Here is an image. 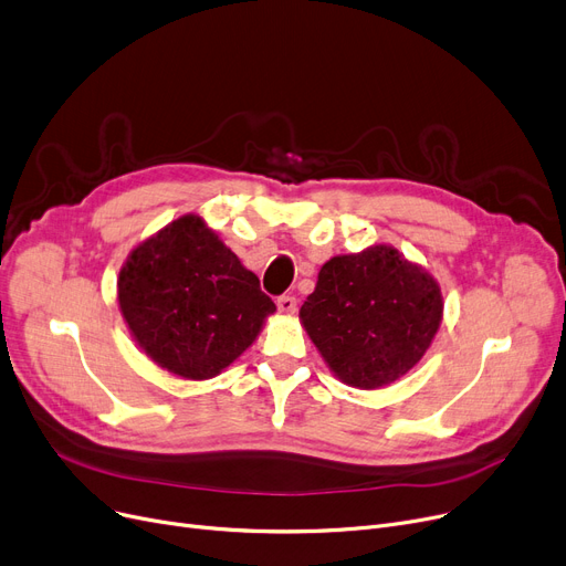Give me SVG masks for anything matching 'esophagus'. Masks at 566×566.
I'll return each instance as SVG.
<instances>
[{
    "label": "esophagus",
    "instance_id": "obj_1",
    "mask_svg": "<svg viewBox=\"0 0 566 566\" xmlns=\"http://www.w3.org/2000/svg\"><path fill=\"white\" fill-rule=\"evenodd\" d=\"M295 307H298V301L293 298V295H282V298H277V310H280V314H293L295 312Z\"/></svg>",
    "mask_w": 566,
    "mask_h": 566
}]
</instances>
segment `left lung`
I'll return each mask as SVG.
<instances>
[{
	"label": "left lung",
	"mask_w": 566,
	"mask_h": 566,
	"mask_svg": "<svg viewBox=\"0 0 566 566\" xmlns=\"http://www.w3.org/2000/svg\"><path fill=\"white\" fill-rule=\"evenodd\" d=\"M442 310L440 284L427 268L392 245H371L321 265L301 323L344 385L378 390L424 358Z\"/></svg>",
	"instance_id": "obj_1"
}]
</instances>
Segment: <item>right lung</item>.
<instances>
[{"instance_id":"right-lung-1","label":"right lung","mask_w":566,"mask_h":566,"mask_svg":"<svg viewBox=\"0 0 566 566\" xmlns=\"http://www.w3.org/2000/svg\"><path fill=\"white\" fill-rule=\"evenodd\" d=\"M116 301L137 346L160 369L220 376L254 344L275 303L199 213L171 220L124 261Z\"/></svg>"}]
</instances>
